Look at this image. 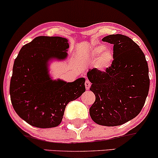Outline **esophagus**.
I'll use <instances>...</instances> for the list:
<instances>
[{
    "instance_id": "1",
    "label": "esophagus",
    "mask_w": 158,
    "mask_h": 158,
    "mask_svg": "<svg viewBox=\"0 0 158 158\" xmlns=\"http://www.w3.org/2000/svg\"><path fill=\"white\" fill-rule=\"evenodd\" d=\"M85 88H86V90H89L90 88V85H91V83H90V81L88 80V79H86L85 82Z\"/></svg>"
}]
</instances>
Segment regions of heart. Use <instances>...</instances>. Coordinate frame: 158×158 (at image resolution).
<instances>
[{"instance_id": "heart-1", "label": "heart", "mask_w": 158, "mask_h": 158, "mask_svg": "<svg viewBox=\"0 0 158 158\" xmlns=\"http://www.w3.org/2000/svg\"><path fill=\"white\" fill-rule=\"evenodd\" d=\"M95 61V68L100 71H105L113 64L114 60V52L111 50L108 49L104 45H99L94 47L88 51V59L89 61Z\"/></svg>"}]
</instances>
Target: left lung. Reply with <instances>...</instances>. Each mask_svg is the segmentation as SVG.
Here are the masks:
<instances>
[{
	"label": "left lung",
	"instance_id": "8db88e82",
	"mask_svg": "<svg viewBox=\"0 0 158 158\" xmlns=\"http://www.w3.org/2000/svg\"><path fill=\"white\" fill-rule=\"evenodd\" d=\"M102 41L114 45V60L105 71L92 69L87 73L96 97L89 113L98 125L120 126L137 117L144 106L149 90L148 67L143 52L128 36L109 35Z\"/></svg>",
	"mask_w": 158,
	"mask_h": 158
}]
</instances>
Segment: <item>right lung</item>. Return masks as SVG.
I'll use <instances>...</instances> for the list:
<instances>
[{
    "mask_svg": "<svg viewBox=\"0 0 158 158\" xmlns=\"http://www.w3.org/2000/svg\"><path fill=\"white\" fill-rule=\"evenodd\" d=\"M68 48L64 38L39 36L23 46L15 59L10 86L11 102L18 115L32 126H58L68 103L85 91V78L67 82L50 77L49 60H64Z\"/></svg>",
    "mask_w": 158,
    "mask_h": 158,
    "instance_id": "1",
    "label": "right lung"
}]
</instances>
